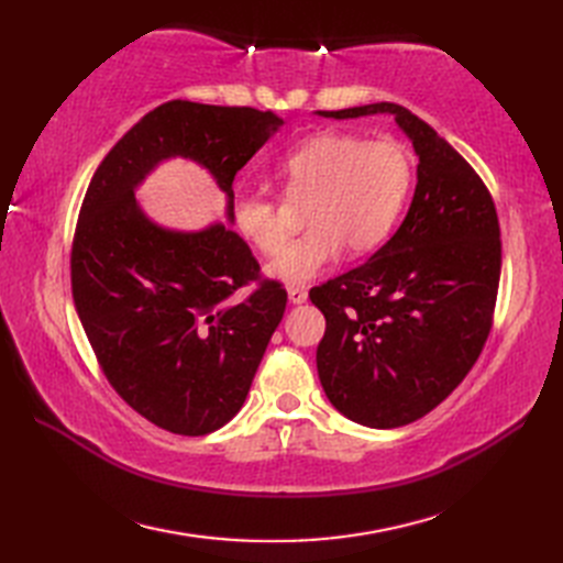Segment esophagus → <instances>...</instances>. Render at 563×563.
Wrapping results in <instances>:
<instances>
[{
	"mask_svg": "<svg viewBox=\"0 0 563 563\" xmlns=\"http://www.w3.org/2000/svg\"><path fill=\"white\" fill-rule=\"evenodd\" d=\"M288 300L296 302V305L305 302V300H308V288H305V286H288Z\"/></svg>",
	"mask_w": 563,
	"mask_h": 563,
	"instance_id": "34e87169",
	"label": "esophagus"
}]
</instances>
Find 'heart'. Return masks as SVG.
<instances>
[{
    "label": "heart",
    "mask_w": 563,
    "mask_h": 563,
    "mask_svg": "<svg viewBox=\"0 0 563 563\" xmlns=\"http://www.w3.org/2000/svg\"><path fill=\"white\" fill-rule=\"evenodd\" d=\"M275 174L288 199H308L302 220L310 230L269 263V275L300 286L321 275L343 246L366 255L387 240L411 192L413 159L399 141L327 131L288 150ZM234 223L265 255L286 244L279 209L267 197L236 199Z\"/></svg>",
    "instance_id": "obj_1"
}]
</instances>
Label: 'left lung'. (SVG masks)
I'll list each match as a JSON object with an SVG mask.
<instances>
[{"mask_svg": "<svg viewBox=\"0 0 563 563\" xmlns=\"http://www.w3.org/2000/svg\"><path fill=\"white\" fill-rule=\"evenodd\" d=\"M387 112L420 157L418 185L391 240L310 300L327 317L317 371L329 401L366 428L428 416L479 360L496 314L500 223L482 176L420 117L397 103L319 110Z\"/></svg>", "mask_w": 563, "mask_h": 563, "instance_id": "left-lung-1", "label": "left lung"}]
</instances>
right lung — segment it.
Returning a JSON list of instances; mask_svg holds the SVG:
<instances>
[{"mask_svg":"<svg viewBox=\"0 0 563 563\" xmlns=\"http://www.w3.org/2000/svg\"><path fill=\"white\" fill-rule=\"evenodd\" d=\"M279 126L272 112L168 100L108 152L84 195L70 253L77 314L117 395L166 432L201 437L236 416L288 296L240 234L166 232L133 187L166 157L195 159L228 192L232 218L236 172ZM244 285L252 291L232 301Z\"/></svg>","mask_w":563,"mask_h":563,"instance_id":"add662e5","label":"right lung"}]
</instances>
